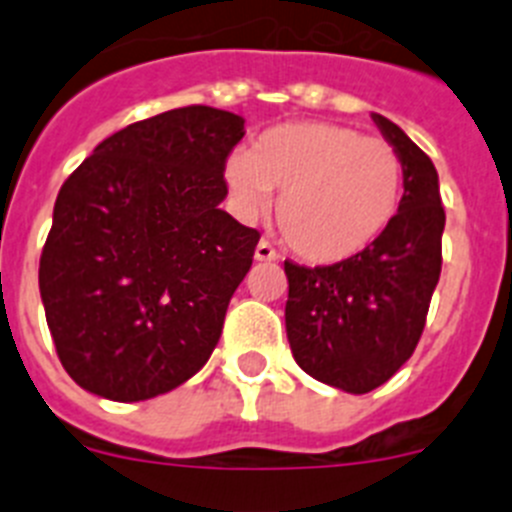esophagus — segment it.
I'll return each mask as SVG.
<instances>
[{"label": "esophagus", "mask_w": 512, "mask_h": 512, "mask_svg": "<svg viewBox=\"0 0 512 512\" xmlns=\"http://www.w3.org/2000/svg\"><path fill=\"white\" fill-rule=\"evenodd\" d=\"M253 259L256 261H277V251L271 248L269 241L256 243V251H253Z\"/></svg>", "instance_id": "1"}]
</instances>
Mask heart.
Listing matches in <instances>:
<instances>
[{"mask_svg":"<svg viewBox=\"0 0 512 512\" xmlns=\"http://www.w3.org/2000/svg\"><path fill=\"white\" fill-rule=\"evenodd\" d=\"M225 182L248 212L279 192L277 223L289 248L312 264H341L387 233L405 187L392 143L333 122H287L225 161Z\"/></svg>","mask_w":512,"mask_h":512,"instance_id":"b5f03b06","label":"heart"}]
</instances>
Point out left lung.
<instances>
[{"label":"left lung","instance_id":"obj_1","mask_svg":"<svg viewBox=\"0 0 512 512\" xmlns=\"http://www.w3.org/2000/svg\"><path fill=\"white\" fill-rule=\"evenodd\" d=\"M405 166L395 223L374 246L330 266L284 261V323L292 356L318 382L364 395L413 356L441 277V205L436 166L395 122L372 115Z\"/></svg>","mask_w":512,"mask_h":512}]
</instances>
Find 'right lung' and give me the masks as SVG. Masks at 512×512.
I'll return each mask as SVG.
<instances>
[{"mask_svg": "<svg viewBox=\"0 0 512 512\" xmlns=\"http://www.w3.org/2000/svg\"><path fill=\"white\" fill-rule=\"evenodd\" d=\"M243 117L205 104L104 138L63 182L40 256L58 359L79 387L151 400L200 372L259 230L220 202Z\"/></svg>", "mask_w": 512, "mask_h": 512, "instance_id": "obj_1", "label": "right lung"}]
</instances>
